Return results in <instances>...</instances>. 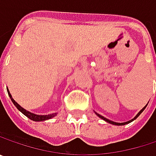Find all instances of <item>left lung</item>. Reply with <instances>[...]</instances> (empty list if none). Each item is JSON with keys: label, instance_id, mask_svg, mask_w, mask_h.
<instances>
[{"label": "left lung", "instance_id": "left-lung-1", "mask_svg": "<svg viewBox=\"0 0 156 156\" xmlns=\"http://www.w3.org/2000/svg\"><path fill=\"white\" fill-rule=\"evenodd\" d=\"M146 106H147V105H145V106H144V107L143 108L141 109L140 111L138 112V114H137V115H136V116H135V117H134L133 119H131V120H129V121H127V122H124V123H117V122H114V121H111V120H109V119H108V118H106V117H104L103 115H99V114H98L97 112H95V113H96V115H98V116L99 118H101V119H103V120H105V121H106L107 123H109V124H111V125H115V126H124V125H126V124H129V123H131L132 121H134L135 119H136V118H137V117H138V116L140 115L141 113H142V112H143V111L144 110V108H146Z\"/></svg>", "mask_w": 156, "mask_h": 156}]
</instances>
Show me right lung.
<instances>
[{"mask_svg": "<svg viewBox=\"0 0 156 156\" xmlns=\"http://www.w3.org/2000/svg\"><path fill=\"white\" fill-rule=\"evenodd\" d=\"M7 91H8L9 97L11 98V99H12V103L14 104V106H15L16 108H18V110H20V111L24 115H26V116H27L28 118H30V120H33V121H35V122L45 121V120L50 119V118H52V117L56 116V115H57V114H58V113H53V114H50V115H37V114L31 113V112H30V111H28V110L24 109L22 107H20V106L16 102L15 100L12 98V95H11V93H10V91H9V89H7Z\"/></svg>", "mask_w": 156, "mask_h": 156, "instance_id": "right-lung-1", "label": "right lung"}]
</instances>
